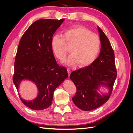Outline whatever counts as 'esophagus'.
<instances>
[{"label":"esophagus","mask_w":133,"mask_h":133,"mask_svg":"<svg viewBox=\"0 0 133 133\" xmlns=\"http://www.w3.org/2000/svg\"><path fill=\"white\" fill-rule=\"evenodd\" d=\"M67 71H68V76H69V77L70 74V73H71V70H70V69H67Z\"/></svg>","instance_id":"1"}]
</instances>
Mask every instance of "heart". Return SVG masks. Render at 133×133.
<instances>
[{"instance_id": "1", "label": "heart", "mask_w": 133, "mask_h": 133, "mask_svg": "<svg viewBox=\"0 0 133 133\" xmlns=\"http://www.w3.org/2000/svg\"><path fill=\"white\" fill-rule=\"evenodd\" d=\"M65 42L70 46L71 54L65 60L67 65H89L93 62L99 53L101 40L99 36L87 28L76 26L64 30L63 37L56 34L50 41V47L54 55L62 61L68 53Z\"/></svg>"}]
</instances>
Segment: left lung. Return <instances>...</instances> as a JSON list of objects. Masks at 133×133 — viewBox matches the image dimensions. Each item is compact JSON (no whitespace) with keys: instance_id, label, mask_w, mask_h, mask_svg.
<instances>
[{"instance_id":"left-lung-1","label":"left lung","mask_w":133,"mask_h":133,"mask_svg":"<svg viewBox=\"0 0 133 133\" xmlns=\"http://www.w3.org/2000/svg\"><path fill=\"white\" fill-rule=\"evenodd\" d=\"M101 40L99 57L89 66L73 71L70 78L76 88L73 102L83 111H90L102 106L109 99L117 76L115 57L109 41L98 26ZM109 89L107 94H102L100 87Z\"/></svg>"}]
</instances>
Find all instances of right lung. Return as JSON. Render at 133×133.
Listing matches in <instances>:
<instances>
[{"label": "right lung", "instance_id": "1", "mask_svg": "<svg viewBox=\"0 0 133 133\" xmlns=\"http://www.w3.org/2000/svg\"><path fill=\"white\" fill-rule=\"evenodd\" d=\"M64 20H38L28 28L19 43L13 80L18 91L23 80H29L37 86L38 94L33 100L23 99L19 93L23 103L31 109L49 107L54 90L68 77L66 69L59 66L50 47L51 37Z\"/></svg>", "mask_w": 133, "mask_h": 133}]
</instances>
